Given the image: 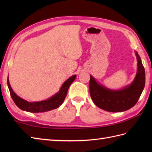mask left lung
I'll return each instance as SVG.
<instances>
[{
	"instance_id": "8db88e82",
	"label": "left lung",
	"mask_w": 152,
	"mask_h": 152,
	"mask_svg": "<svg viewBox=\"0 0 152 152\" xmlns=\"http://www.w3.org/2000/svg\"><path fill=\"white\" fill-rule=\"evenodd\" d=\"M137 59L136 76L130 85L119 90L106 88L90 75L89 91L93 102L99 108L111 112H121L136 104L145 86V70L139 55L135 51Z\"/></svg>"
}]
</instances>
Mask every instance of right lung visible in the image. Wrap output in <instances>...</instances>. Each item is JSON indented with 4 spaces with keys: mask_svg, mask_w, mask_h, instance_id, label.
<instances>
[{
    "mask_svg": "<svg viewBox=\"0 0 152 152\" xmlns=\"http://www.w3.org/2000/svg\"><path fill=\"white\" fill-rule=\"evenodd\" d=\"M76 75H73L70 77L69 79H67L63 83L62 86L61 87L59 92H57L49 99L38 102H28L26 100H24L19 97V96L15 94L12 89L9 82L8 77L7 83L10 93V95L13 101H14V103L17 105L19 108H20L22 110L28 112L38 113L48 112L59 107V106L63 104L64 99L66 98L69 86L73 82L74 80L76 79Z\"/></svg>",
    "mask_w": 152,
    "mask_h": 152,
    "instance_id": "1",
    "label": "right lung"
}]
</instances>
